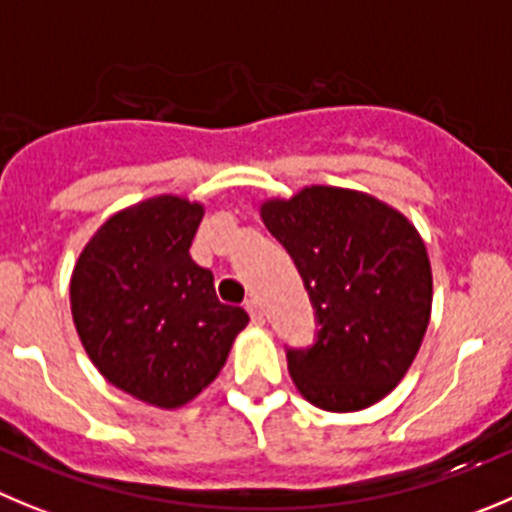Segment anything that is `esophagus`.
I'll list each match as a JSON object with an SVG mask.
<instances>
[{
  "label": "esophagus",
  "instance_id": "1",
  "mask_svg": "<svg viewBox=\"0 0 512 512\" xmlns=\"http://www.w3.org/2000/svg\"><path fill=\"white\" fill-rule=\"evenodd\" d=\"M245 308H247V313H250L252 323H257V326H260V323L265 321V318H262V308H260V303H257V298H250V300H247Z\"/></svg>",
  "mask_w": 512,
  "mask_h": 512
}]
</instances>
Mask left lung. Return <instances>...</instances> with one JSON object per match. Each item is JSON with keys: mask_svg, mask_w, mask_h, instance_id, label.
Returning a JSON list of instances; mask_svg holds the SVG:
<instances>
[{"mask_svg": "<svg viewBox=\"0 0 512 512\" xmlns=\"http://www.w3.org/2000/svg\"><path fill=\"white\" fill-rule=\"evenodd\" d=\"M260 217L295 260L318 315V341L288 351L313 407L358 412L396 389L432 315L427 247L399 209L366 191L305 186L267 199Z\"/></svg>", "mask_w": 512, "mask_h": 512, "instance_id": "8db88e82", "label": "left lung"}]
</instances>
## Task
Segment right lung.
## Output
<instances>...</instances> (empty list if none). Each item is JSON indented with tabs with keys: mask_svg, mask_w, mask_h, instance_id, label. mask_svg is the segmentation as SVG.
I'll return each instance as SVG.
<instances>
[{
	"mask_svg": "<svg viewBox=\"0 0 512 512\" xmlns=\"http://www.w3.org/2000/svg\"><path fill=\"white\" fill-rule=\"evenodd\" d=\"M202 217V202L176 194L131 204L100 224L70 278L75 331L95 369L159 409L202 394L250 323L191 260Z\"/></svg>",
	"mask_w": 512,
	"mask_h": 512,
	"instance_id": "right-lung-1",
	"label": "right lung"
}]
</instances>
